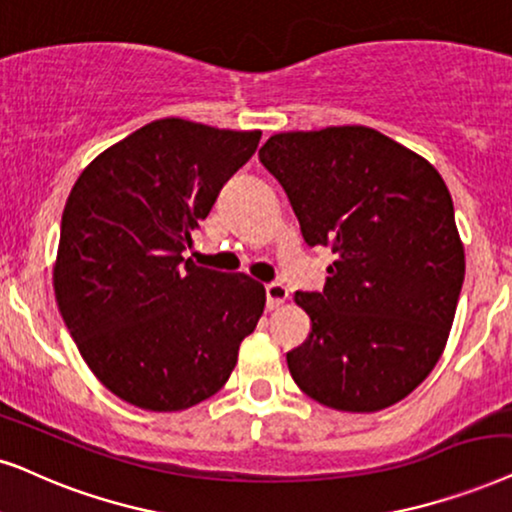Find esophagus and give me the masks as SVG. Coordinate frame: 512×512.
Masks as SVG:
<instances>
[{"instance_id": "1", "label": "esophagus", "mask_w": 512, "mask_h": 512, "mask_svg": "<svg viewBox=\"0 0 512 512\" xmlns=\"http://www.w3.org/2000/svg\"><path fill=\"white\" fill-rule=\"evenodd\" d=\"M287 298H289V289L284 287V284H280V282L265 284V301H268L270 310L280 308V305L287 301Z\"/></svg>"}]
</instances>
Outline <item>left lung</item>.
Masks as SVG:
<instances>
[{
  "mask_svg": "<svg viewBox=\"0 0 512 512\" xmlns=\"http://www.w3.org/2000/svg\"><path fill=\"white\" fill-rule=\"evenodd\" d=\"M258 159L305 244L336 256L322 291H296L313 322L287 353L296 386L338 411L404 400L440 360L466 275L442 176L369 126L275 134Z\"/></svg>",
  "mask_w": 512,
  "mask_h": 512,
  "instance_id": "obj_1",
  "label": "left lung"
}]
</instances>
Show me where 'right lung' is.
Instances as JSON below:
<instances>
[{
  "mask_svg": "<svg viewBox=\"0 0 512 512\" xmlns=\"http://www.w3.org/2000/svg\"><path fill=\"white\" fill-rule=\"evenodd\" d=\"M261 131L157 119L98 155L70 190L53 289L98 381L148 411L218 393L265 308L249 275L185 261L192 232Z\"/></svg>",
  "mask_w": 512,
  "mask_h": 512,
  "instance_id": "1",
  "label": "right lung"
}]
</instances>
